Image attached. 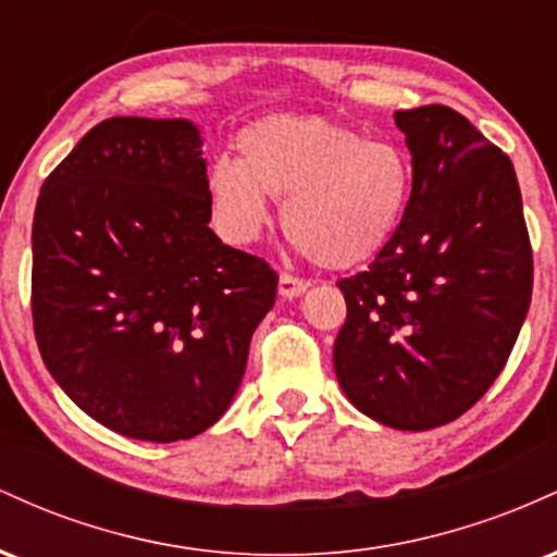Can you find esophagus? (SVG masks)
I'll return each instance as SVG.
<instances>
[{"mask_svg":"<svg viewBox=\"0 0 557 557\" xmlns=\"http://www.w3.org/2000/svg\"><path fill=\"white\" fill-rule=\"evenodd\" d=\"M306 287H309V283H306V280L293 277V274H280L277 290H280V296H283V298H298V296H304Z\"/></svg>","mask_w":557,"mask_h":557,"instance_id":"esophagus-1","label":"esophagus"}]
</instances>
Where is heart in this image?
<instances>
[{"label":"heart","mask_w":557,"mask_h":557,"mask_svg":"<svg viewBox=\"0 0 557 557\" xmlns=\"http://www.w3.org/2000/svg\"><path fill=\"white\" fill-rule=\"evenodd\" d=\"M238 159H216L207 196L220 233L251 243L283 201V230L327 270L372 261L395 238L413 190L411 159L317 114H267L235 138Z\"/></svg>","instance_id":"b5f03b06"}]
</instances>
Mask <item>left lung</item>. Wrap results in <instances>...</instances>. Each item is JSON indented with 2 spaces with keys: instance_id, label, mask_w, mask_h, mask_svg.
<instances>
[{
  "instance_id": "1",
  "label": "left lung",
  "mask_w": 557,
  "mask_h": 557,
  "mask_svg": "<svg viewBox=\"0 0 557 557\" xmlns=\"http://www.w3.org/2000/svg\"><path fill=\"white\" fill-rule=\"evenodd\" d=\"M413 190L395 238L337 283L332 363L345 398L393 430L469 411L503 372L529 304L532 246L513 162L443 104L395 112Z\"/></svg>"
}]
</instances>
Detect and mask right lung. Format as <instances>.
Listing matches in <instances>:
<instances>
[{
  "instance_id": "add662e5",
  "label": "right lung",
  "mask_w": 557,
  "mask_h": 557,
  "mask_svg": "<svg viewBox=\"0 0 557 557\" xmlns=\"http://www.w3.org/2000/svg\"><path fill=\"white\" fill-rule=\"evenodd\" d=\"M201 131L110 117L47 177L30 306L41 359L107 430L190 440L238 393L277 274L209 227Z\"/></svg>"
}]
</instances>
